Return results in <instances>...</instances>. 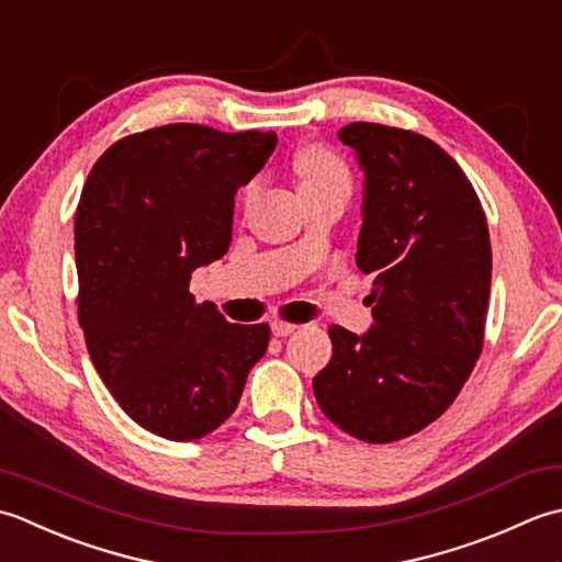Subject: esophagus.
Masks as SVG:
<instances>
[{"mask_svg":"<svg viewBox=\"0 0 562 562\" xmlns=\"http://www.w3.org/2000/svg\"><path fill=\"white\" fill-rule=\"evenodd\" d=\"M295 329H297V325H291V323H281V319H273V323H271V331H273V337H291Z\"/></svg>","mask_w":562,"mask_h":562,"instance_id":"1","label":"esophagus"}]
</instances>
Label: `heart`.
Returning a JSON list of instances; mask_svg holds the SVG:
<instances>
[{"instance_id":"1","label":"heart","mask_w":562,"mask_h":562,"mask_svg":"<svg viewBox=\"0 0 562 562\" xmlns=\"http://www.w3.org/2000/svg\"><path fill=\"white\" fill-rule=\"evenodd\" d=\"M295 169L297 177H301V189L305 191H325V189H349L351 187V177L347 165L341 159L323 150V147H307L295 159ZM255 184L249 187L247 196L255 193Z\"/></svg>"}]
</instances>
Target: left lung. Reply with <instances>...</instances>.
Instances as JSON below:
<instances>
[{"mask_svg":"<svg viewBox=\"0 0 562 562\" xmlns=\"http://www.w3.org/2000/svg\"><path fill=\"white\" fill-rule=\"evenodd\" d=\"M339 140L363 171L357 267L375 273L373 325H331L313 378L325 417L371 443L405 439L443 415L483 349L492 249L463 169L429 137L349 123Z\"/></svg>","mask_w":562,"mask_h":562,"instance_id":"obj_1","label":"left lung"}]
</instances>
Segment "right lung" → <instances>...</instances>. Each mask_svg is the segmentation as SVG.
<instances>
[{
  "instance_id": "right-lung-1",
  "label": "right lung",
  "mask_w": 562,
  "mask_h": 562,
  "mask_svg": "<svg viewBox=\"0 0 562 562\" xmlns=\"http://www.w3.org/2000/svg\"><path fill=\"white\" fill-rule=\"evenodd\" d=\"M277 140L169 123L123 137L89 171L75 217L79 325L101 381L157 437L221 427L269 347V325H231L189 283L231 247L235 193Z\"/></svg>"
}]
</instances>
